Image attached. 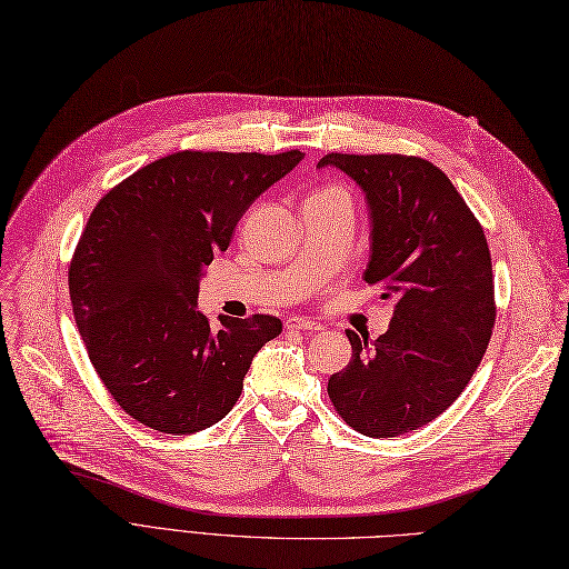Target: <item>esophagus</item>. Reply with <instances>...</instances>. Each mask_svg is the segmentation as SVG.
I'll return each instance as SVG.
<instances>
[{"mask_svg": "<svg viewBox=\"0 0 569 569\" xmlns=\"http://www.w3.org/2000/svg\"><path fill=\"white\" fill-rule=\"evenodd\" d=\"M287 330H303V332H320L322 325L311 318H289Z\"/></svg>", "mask_w": 569, "mask_h": 569, "instance_id": "1", "label": "esophagus"}]
</instances>
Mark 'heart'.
<instances>
[{"label":"heart","mask_w":569,"mask_h":569,"mask_svg":"<svg viewBox=\"0 0 569 569\" xmlns=\"http://www.w3.org/2000/svg\"><path fill=\"white\" fill-rule=\"evenodd\" d=\"M325 189H337V187H325ZM325 189H318V192H325Z\"/></svg>","instance_id":"obj_1"}]
</instances>
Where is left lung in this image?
<instances>
[{
    "instance_id": "1",
    "label": "left lung",
    "mask_w": 569,
    "mask_h": 569,
    "mask_svg": "<svg viewBox=\"0 0 569 569\" xmlns=\"http://www.w3.org/2000/svg\"><path fill=\"white\" fill-rule=\"evenodd\" d=\"M366 192L372 253L366 282L393 299L389 330L347 332L351 360L327 382L339 418L387 439L439 418L485 356L496 322L485 228L441 168L403 153H327Z\"/></svg>"
}]
</instances>
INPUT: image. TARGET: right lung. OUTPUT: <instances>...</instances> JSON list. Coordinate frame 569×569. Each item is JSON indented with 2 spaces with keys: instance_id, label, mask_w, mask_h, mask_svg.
Segmentation results:
<instances>
[{
  "instance_id": "obj_1",
  "label": "right lung",
  "mask_w": 569,
  "mask_h": 569,
  "mask_svg": "<svg viewBox=\"0 0 569 569\" xmlns=\"http://www.w3.org/2000/svg\"><path fill=\"white\" fill-rule=\"evenodd\" d=\"M303 159L299 149L176 151L111 187L68 268L73 316L92 366L130 418L194 435L226 418L274 316L197 311L201 268L226 251L256 197Z\"/></svg>"
}]
</instances>
